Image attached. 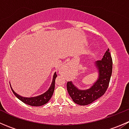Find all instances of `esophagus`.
<instances>
[{
    "mask_svg": "<svg viewBox=\"0 0 129 129\" xmlns=\"http://www.w3.org/2000/svg\"><path fill=\"white\" fill-rule=\"evenodd\" d=\"M70 69H71V65H70V63H66V65H64V66L60 69V72L61 74H63V73H64L66 71H67V70Z\"/></svg>",
    "mask_w": 129,
    "mask_h": 129,
    "instance_id": "esophagus-1",
    "label": "esophagus"
}]
</instances>
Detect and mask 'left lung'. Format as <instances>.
<instances>
[{"mask_svg":"<svg viewBox=\"0 0 129 129\" xmlns=\"http://www.w3.org/2000/svg\"><path fill=\"white\" fill-rule=\"evenodd\" d=\"M99 69V79L95 83L87 90H79L72 82L67 83L68 93L75 103L86 105L92 103L105 93L109 87L112 72V58L108 49L101 60L96 62Z\"/></svg>","mask_w":129,"mask_h":129,"instance_id":"obj_1","label":"left lung"}]
</instances>
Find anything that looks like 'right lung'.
<instances>
[{
    "label": "right lung",
    "instance_id": "add662e5",
    "mask_svg": "<svg viewBox=\"0 0 129 129\" xmlns=\"http://www.w3.org/2000/svg\"><path fill=\"white\" fill-rule=\"evenodd\" d=\"M57 76V75L56 74V72H55V74H54V77H53L52 83L51 85H50L49 90L44 93L40 95L37 96V97H30V98L21 97V96L17 94V93L13 90L12 87L11 89L12 90L13 93H14V95H15L20 101H21L22 102H23L24 103L26 104L27 105H31V106H41V105H43L45 104L46 103H47L49 101V100L50 99V98L52 97V96L53 93H54V89H55V81Z\"/></svg>",
    "mask_w": 129,
    "mask_h": 129
}]
</instances>
